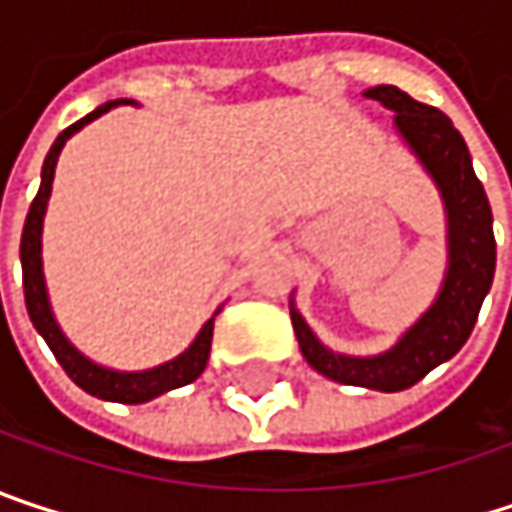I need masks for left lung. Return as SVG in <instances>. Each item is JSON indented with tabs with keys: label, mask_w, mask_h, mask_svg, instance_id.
Here are the masks:
<instances>
[{
	"label": "left lung",
	"mask_w": 512,
	"mask_h": 512,
	"mask_svg": "<svg viewBox=\"0 0 512 512\" xmlns=\"http://www.w3.org/2000/svg\"><path fill=\"white\" fill-rule=\"evenodd\" d=\"M364 97L394 112V133L421 162L442 195L448 222V266L433 305L397 338L394 347L376 356H350L329 350L299 314L290 296V320L305 361L326 379L373 388L403 391L421 382L433 367L454 358L468 341L480 305L495 275L492 210L471 168V154L451 118L427 103L412 100L394 85H373Z\"/></svg>",
	"instance_id": "8db88e82"
}]
</instances>
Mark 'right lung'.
Instances as JSON below:
<instances>
[{
  "label": "right lung",
  "instance_id": "right-lung-1",
  "mask_svg": "<svg viewBox=\"0 0 512 512\" xmlns=\"http://www.w3.org/2000/svg\"><path fill=\"white\" fill-rule=\"evenodd\" d=\"M133 100H109L103 106H97L94 112H88L85 118H79L76 124H70L55 142H52L50 154L44 159L41 168V189L29 207L26 225H23V240H20V263H23V290H26V311L32 317V326L38 329V335L47 341L52 356L58 358V364L64 367V373L91 397L100 400H112V403H148L165 391L183 388L189 382H195L210 358V344H213V320L222 311V305L213 311V317L201 326V332L195 335V341L180 353V356L168 358L156 367L148 370H115L106 364H97L94 358H88L82 350H76L70 344V338L64 335V329L58 326L55 314H52L50 290H47V275H44V216H47V204L52 195V177H55V165L58 154L67 145L70 136H76L85 124L97 121L100 115H106L109 109L127 106Z\"/></svg>",
  "mask_w": 512,
  "mask_h": 512
}]
</instances>
